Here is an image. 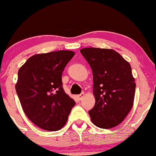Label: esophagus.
Listing matches in <instances>:
<instances>
[{"instance_id": "obj_1", "label": "esophagus", "mask_w": 156, "mask_h": 156, "mask_svg": "<svg viewBox=\"0 0 156 156\" xmlns=\"http://www.w3.org/2000/svg\"><path fill=\"white\" fill-rule=\"evenodd\" d=\"M85 96V94L84 93H81L80 94H79L77 96V98L79 100H82L83 99V97Z\"/></svg>"}]
</instances>
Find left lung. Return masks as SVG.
I'll return each instance as SVG.
<instances>
[{
	"mask_svg": "<svg viewBox=\"0 0 156 156\" xmlns=\"http://www.w3.org/2000/svg\"><path fill=\"white\" fill-rule=\"evenodd\" d=\"M80 53L93 73L95 104L88 112L92 123L102 129L116 126L133 105L136 84L131 66L114 50L87 48Z\"/></svg>",
	"mask_w": 156,
	"mask_h": 156,
	"instance_id": "obj_1",
	"label": "left lung"
}]
</instances>
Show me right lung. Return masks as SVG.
<instances>
[{"instance_id": "obj_1", "label": "right lung", "mask_w": 156, "mask_h": 156, "mask_svg": "<svg viewBox=\"0 0 156 156\" xmlns=\"http://www.w3.org/2000/svg\"><path fill=\"white\" fill-rule=\"evenodd\" d=\"M73 56L71 51L34 55L18 71L16 90L20 103L27 118L41 129H61L76 104L65 92L62 81Z\"/></svg>"}]
</instances>
